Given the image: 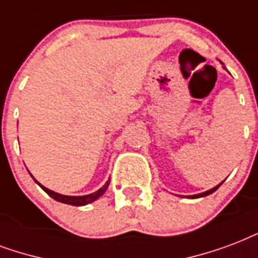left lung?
Returning a JSON list of instances; mask_svg holds the SVG:
<instances>
[{"instance_id": "obj_1", "label": "left lung", "mask_w": 258, "mask_h": 258, "mask_svg": "<svg viewBox=\"0 0 258 258\" xmlns=\"http://www.w3.org/2000/svg\"><path fill=\"white\" fill-rule=\"evenodd\" d=\"M221 184H222V182H221ZM221 184H219V185H221ZM219 185L214 186V188H212V189H210V190H206V192H203V194H199V195H194V196H189V198H192V199H198V198H204V196H208V195H211L212 192H215V190L218 189V188H219Z\"/></svg>"}]
</instances>
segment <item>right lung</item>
Wrapping results in <instances>:
<instances>
[{
	"label": "right lung",
	"instance_id": "right-lung-1",
	"mask_svg": "<svg viewBox=\"0 0 258 258\" xmlns=\"http://www.w3.org/2000/svg\"><path fill=\"white\" fill-rule=\"evenodd\" d=\"M33 180H35V178H33ZM35 182H36L37 185H40V188H42L48 196H51L52 199L56 200V202H60V203L64 204H70V206H77V207H80V206H86V204H89L92 203V202H94V200H97L100 196H103V195L105 194V190H107L108 185H109V181H107L104 184V186H101L100 189L93 192V194L85 195V196H66V195L56 194L54 190L48 189L46 186H43L40 182H37L36 180H35Z\"/></svg>",
	"mask_w": 258,
	"mask_h": 258
}]
</instances>
